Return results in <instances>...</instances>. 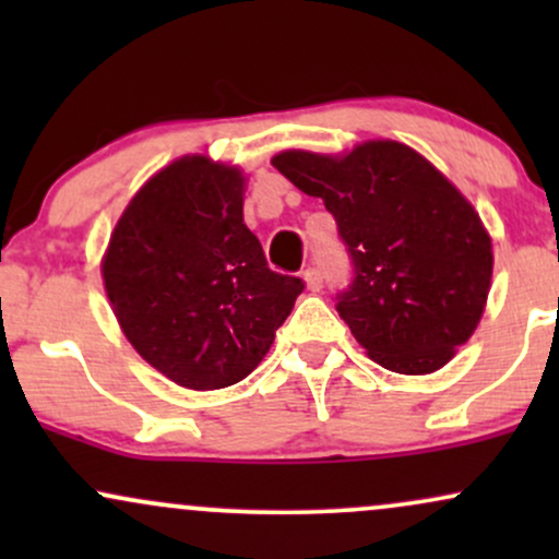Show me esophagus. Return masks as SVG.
I'll use <instances>...</instances> for the list:
<instances>
[{
  "label": "esophagus",
  "instance_id": "esophagus-1",
  "mask_svg": "<svg viewBox=\"0 0 559 559\" xmlns=\"http://www.w3.org/2000/svg\"><path fill=\"white\" fill-rule=\"evenodd\" d=\"M301 278H305V284L310 292H320V288H323V275H320L318 267H307V271L301 273Z\"/></svg>",
  "mask_w": 559,
  "mask_h": 559
}]
</instances>
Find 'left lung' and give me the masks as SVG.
I'll return each mask as SVG.
<instances>
[{
	"label": "left lung",
	"mask_w": 559,
	"mask_h": 559,
	"mask_svg": "<svg viewBox=\"0 0 559 559\" xmlns=\"http://www.w3.org/2000/svg\"><path fill=\"white\" fill-rule=\"evenodd\" d=\"M273 165L323 199L352 260L336 312L378 365L433 373L476 331L491 286V239L471 202L396 141L344 157L281 152Z\"/></svg>",
	"instance_id": "obj_1"
}]
</instances>
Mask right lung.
I'll return each instance as SVG.
<instances>
[{
	"label": "right lung",
	"mask_w": 559,
	"mask_h": 559,
	"mask_svg": "<svg viewBox=\"0 0 559 559\" xmlns=\"http://www.w3.org/2000/svg\"><path fill=\"white\" fill-rule=\"evenodd\" d=\"M120 329L178 386H234L258 368L305 288L267 267L243 226V178L181 157L150 178L102 262Z\"/></svg>",
	"instance_id": "obj_1"
}]
</instances>
